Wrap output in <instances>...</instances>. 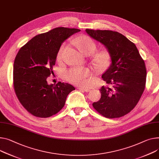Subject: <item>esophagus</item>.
Here are the masks:
<instances>
[{
    "label": "esophagus",
    "instance_id": "obj_1",
    "mask_svg": "<svg viewBox=\"0 0 159 159\" xmlns=\"http://www.w3.org/2000/svg\"><path fill=\"white\" fill-rule=\"evenodd\" d=\"M79 90H81V91H83V92H89L90 90L89 89H86V88H83V87H79Z\"/></svg>",
    "mask_w": 159,
    "mask_h": 159
}]
</instances>
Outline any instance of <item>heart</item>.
I'll return each instance as SVG.
<instances>
[{"mask_svg": "<svg viewBox=\"0 0 159 159\" xmlns=\"http://www.w3.org/2000/svg\"><path fill=\"white\" fill-rule=\"evenodd\" d=\"M76 44L79 50L84 54L89 55L92 53L96 49V44L90 38L83 36L76 41ZM67 44L61 46L57 53V60L60 61L64 58ZM109 60V56L106 51H99L93 53L92 62L99 69L105 68ZM91 75V71L89 68L83 67H72L66 70V77L67 80L73 84L80 86H86L87 78Z\"/></svg>", "mask_w": 159, "mask_h": 159, "instance_id": "b5f03b06", "label": "heart"}]
</instances>
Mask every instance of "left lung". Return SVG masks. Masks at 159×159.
<instances>
[{
  "mask_svg": "<svg viewBox=\"0 0 159 159\" xmlns=\"http://www.w3.org/2000/svg\"><path fill=\"white\" fill-rule=\"evenodd\" d=\"M85 31L105 46L111 62L102 78L112 87L102 86L101 99L93 103V107L106 118L123 116L136 106L144 90L146 70L144 60L136 46L118 32Z\"/></svg>",
  "mask_w": 159,
  "mask_h": 159,
  "instance_id": "left-lung-1",
  "label": "left lung"
}]
</instances>
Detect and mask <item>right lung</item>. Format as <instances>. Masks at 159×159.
<instances>
[{"label": "right lung", "instance_id": "1", "mask_svg": "<svg viewBox=\"0 0 159 159\" xmlns=\"http://www.w3.org/2000/svg\"><path fill=\"white\" fill-rule=\"evenodd\" d=\"M80 29L57 27L35 35L20 48L14 62L13 84L18 100L32 115L52 116L64 106L75 88L69 83L48 84L62 44Z\"/></svg>", "mask_w": 159, "mask_h": 159}]
</instances>
